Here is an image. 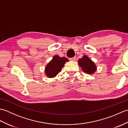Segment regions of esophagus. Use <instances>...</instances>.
I'll return each instance as SVG.
<instances>
[{
  "mask_svg": "<svg viewBox=\"0 0 128 128\" xmlns=\"http://www.w3.org/2000/svg\"><path fill=\"white\" fill-rule=\"evenodd\" d=\"M69 60L70 61H75L76 60V57H72V58H69Z\"/></svg>",
  "mask_w": 128,
  "mask_h": 128,
  "instance_id": "obj_1",
  "label": "esophagus"
}]
</instances>
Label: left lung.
<instances>
[{
  "instance_id": "obj_1",
  "label": "left lung",
  "mask_w": 128,
  "mask_h": 128,
  "mask_svg": "<svg viewBox=\"0 0 128 128\" xmlns=\"http://www.w3.org/2000/svg\"><path fill=\"white\" fill-rule=\"evenodd\" d=\"M79 66L81 67L83 71L88 74H92L96 72V66L94 62L88 56H84L78 61Z\"/></svg>"
}]
</instances>
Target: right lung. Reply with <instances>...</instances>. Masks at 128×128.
<instances>
[{
    "label": "right lung",
    "instance_id": "1",
    "mask_svg": "<svg viewBox=\"0 0 128 128\" xmlns=\"http://www.w3.org/2000/svg\"><path fill=\"white\" fill-rule=\"evenodd\" d=\"M68 62L66 57L54 56L52 60L47 65L45 68V74L48 78H54L61 71L64 64Z\"/></svg>",
    "mask_w": 128,
    "mask_h": 128
}]
</instances>
